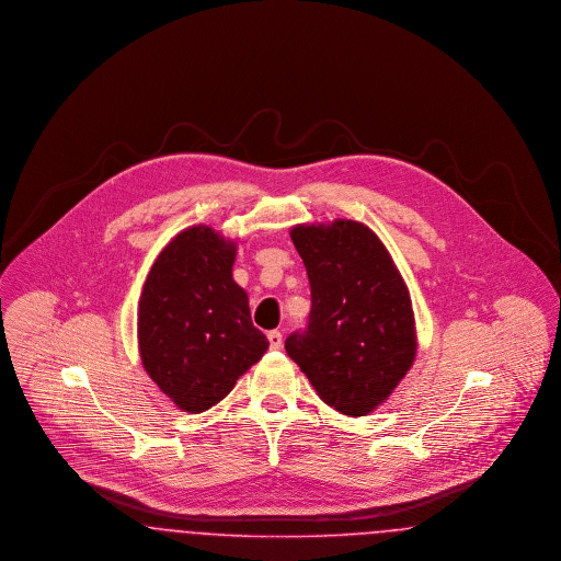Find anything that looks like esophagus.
Segmentation results:
<instances>
[{"label":"esophagus","instance_id":"obj_1","mask_svg":"<svg viewBox=\"0 0 561 561\" xmlns=\"http://www.w3.org/2000/svg\"><path fill=\"white\" fill-rule=\"evenodd\" d=\"M267 339L271 348L282 347V332H277V330H271V332L267 334Z\"/></svg>","mask_w":561,"mask_h":561}]
</instances>
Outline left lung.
Masks as SVG:
<instances>
[{"label":"left lung","instance_id":"1","mask_svg":"<svg viewBox=\"0 0 561 561\" xmlns=\"http://www.w3.org/2000/svg\"><path fill=\"white\" fill-rule=\"evenodd\" d=\"M290 238L309 275L311 313L286 351L328 405L366 416L416 357L408 286L385 243L357 220L296 225Z\"/></svg>","mask_w":561,"mask_h":561}]
</instances>
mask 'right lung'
<instances>
[{
    "label": "right lung",
    "mask_w": 561,
    "mask_h": 561,
    "mask_svg": "<svg viewBox=\"0 0 561 561\" xmlns=\"http://www.w3.org/2000/svg\"><path fill=\"white\" fill-rule=\"evenodd\" d=\"M236 241L213 227L181 231L156 259L138 300L142 368L183 412L225 400L268 348L233 279Z\"/></svg>",
    "instance_id": "1"
}]
</instances>
